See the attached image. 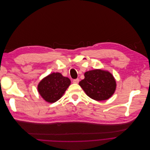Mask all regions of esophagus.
<instances>
[{
	"instance_id": "obj_1",
	"label": "esophagus",
	"mask_w": 150,
	"mask_h": 150,
	"mask_svg": "<svg viewBox=\"0 0 150 150\" xmlns=\"http://www.w3.org/2000/svg\"><path fill=\"white\" fill-rule=\"evenodd\" d=\"M73 82L74 83H75V84H78V83H79V79H74V80H73Z\"/></svg>"
}]
</instances>
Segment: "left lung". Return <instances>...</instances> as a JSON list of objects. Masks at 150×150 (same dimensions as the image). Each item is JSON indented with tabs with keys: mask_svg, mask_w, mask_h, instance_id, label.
<instances>
[{
	"mask_svg": "<svg viewBox=\"0 0 150 150\" xmlns=\"http://www.w3.org/2000/svg\"><path fill=\"white\" fill-rule=\"evenodd\" d=\"M79 85L88 97L98 101L108 99L116 89V81L112 74L102 70L86 72Z\"/></svg>",
	"mask_w": 150,
	"mask_h": 150,
	"instance_id": "1",
	"label": "left lung"
}]
</instances>
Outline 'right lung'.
<instances>
[{"mask_svg":"<svg viewBox=\"0 0 150 150\" xmlns=\"http://www.w3.org/2000/svg\"><path fill=\"white\" fill-rule=\"evenodd\" d=\"M70 83L68 77L59 73H53L40 81L38 92L45 101L54 103L62 97Z\"/></svg>","mask_w":150,"mask_h":150,"instance_id":"1","label":"right lung"}]
</instances>
